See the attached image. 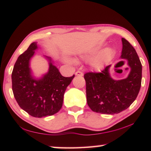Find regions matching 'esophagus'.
Instances as JSON below:
<instances>
[{
    "instance_id": "1",
    "label": "esophagus",
    "mask_w": 151,
    "mask_h": 151,
    "mask_svg": "<svg viewBox=\"0 0 151 151\" xmlns=\"http://www.w3.org/2000/svg\"><path fill=\"white\" fill-rule=\"evenodd\" d=\"M75 75L76 76H83V73L81 72V71H77V72L75 73Z\"/></svg>"
}]
</instances>
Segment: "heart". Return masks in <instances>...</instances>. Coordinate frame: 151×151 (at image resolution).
I'll use <instances>...</instances> for the list:
<instances>
[{
  "label": "heart",
  "instance_id": "heart-1",
  "mask_svg": "<svg viewBox=\"0 0 151 151\" xmlns=\"http://www.w3.org/2000/svg\"><path fill=\"white\" fill-rule=\"evenodd\" d=\"M104 46V43H100L95 47H94L88 51L87 53L82 55V57L83 58H89L97 54L101 48ZM114 55V50L112 48H106L101 50L100 52L95 57H94L93 59L90 61V65L91 67L93 69L96 70H100L102 68H104V66L106 65L110 60H111ZM64 60L66 63L73 64L75 62V60L73 58L69 57H66L64 58Z\"/></svg>",
  "mask_w": 151,
  "mask_h": 151
}]
</instances>
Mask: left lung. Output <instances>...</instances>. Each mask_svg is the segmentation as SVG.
<instances>
[{
  "instance_id": "8db88e82",
  "label": "left lung",
  "mask_w": 151,
  "mask_h": 151,
  "mask_svg": "<svg viewBox=\"0 0 151 151\" xmlns=\"http://www.w3.org/2000/svg\"><path fill=\"white\" fill-rule=\"evenodd\" d=\"M121 58L126 60L131 68L126 78L114 80L109 73L111 65L101 73H87L86 81V101L92 111L101 114H114L131 106L139 93L142 80V65L133 47L122 38Z\"/></svg>"
}]
</instances>
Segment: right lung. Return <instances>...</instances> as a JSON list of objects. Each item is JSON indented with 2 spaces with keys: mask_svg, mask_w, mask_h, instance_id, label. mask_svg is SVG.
Instances as JSON below:
<instances>
[{
  "mask_svg": "<svg viewBox=\"0 0 151 151\" xmlns=\"http://www.w3.org/2000/svg\"><path fill=\"white\" fill-rule=\"evenodd\" d=\"M39 46L37 42L30 44L20 55L14 64L12 73V87L14 96L19 106L34 117L53 115L63 106V96L67 86L75 77L61 75L50 57L48 70L41 77L33 75L30 62Z\"/></svg>",
  "mask_w": 151,
  "mask_h": 151,
  "instance_id": "1",
  "label": "right lung"
}]
</instances>
